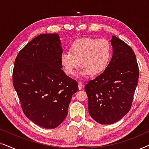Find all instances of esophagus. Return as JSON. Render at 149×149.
I'll list each match as a JSON object with an SVG mask.
<instances>
[{"label": "esophagus", "mask_w": 149, "mask_h": 149, "mask_svg": "<svg viewBox=\"0 0 149 149\" xmlns=\"http://www.w3.org/2000/svg\"><path fill=\"white\" fill-rule=\"evenodd\" d=\"M78 86L79 89H81L83 88V83L81 81H79L78 82Z\"/></svg>", "instance_id": "obj_1"}]
</instances>
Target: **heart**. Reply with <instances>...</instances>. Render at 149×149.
<instances>
[{"mask_svg": "<svg viewBox=\"0 0 149 149\" xmlns=\"http://www.w3.org/2000/svg\"><path fill=\"white\" fill-rule=\"evenodd\" d=\"M112 55L111 45L106 38L83 37L70 44L69 52H63L60 63L65 73L73 74L80 65L78 76L100 74L109 66Z\"/></svg>", "mask_w": 149, "mask_h": 149, "instance_id": "heart-1", "label": "heart"}]
</instances>
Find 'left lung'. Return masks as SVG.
I'll return each mask as SVG.
<instances>
[{
    "instance_id": "left-lung-1",
    "label": "left lung",
    "mask_w": 149,
    "mask_h": 149,
    "mask_svg": "<svg viewBox=\"0 0 149 149\" xmlns=\"http://www.w3.org/2000/svg\"><path fill=\"white\" fill-rule=\"evenodd\" d=\"M111 42L113 56L104 72L85 85L89 113L100 124H112L131 109L139 68L131 47L117 36Z\"/></svg>"
}]
</instances>
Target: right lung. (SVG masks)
Instances as JSON below:
<instances>
[{
  "label": "right lung",
  "mask_w": 149,
  "mask_h": 149,
  "mask_svg": "<svg viewBox=\"0 0 149 149\" xmlns=\"http://www.w3.org/2000/svg\"><path fill=\"white\" fill-rule=\"evenodd\" d=\"M58 34H42L18 53L13 83L22 109L38 126L53 129L64 121L78 83L62 70Z\"/></svg>",
  "instance_id": "add662e5"
}]
</instances>
